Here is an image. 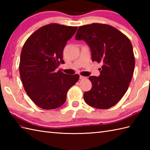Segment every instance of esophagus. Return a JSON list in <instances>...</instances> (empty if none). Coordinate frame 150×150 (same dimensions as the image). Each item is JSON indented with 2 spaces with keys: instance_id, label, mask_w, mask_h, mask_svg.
Here are the masks:
<instances>
[{
  "instance_id": "obj_1",
  "label": "esophagus",
  "mask_w": 150,
  "mask_h": 150,
  "mask_svg": "<svg viewBox=\"0 0 150 150\" xmlns=\"http://www.w3.org/2000/svg\"><path fill=\"white\" fill-rule=\"evenodd\" d=\"M86 79V77H84V76L80 75V79H81V80H83V79Z\"/></svg>"
}]
</instances>
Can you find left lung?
Listing matches in <instances>:
<instances>
[{"instance_id": "1", "label": "left lung", "mask_w": 150, "mask_h": 150, "mask_svg": "<svg viewBox=\"0 0 150 150\" xmlns=\"http://www.w3.org/2000/svg\"><path fill=\"white\" fill-rule=\"evenodd\" d=\"M76 40L90 46L92 61L103 64L99 77L90 76L91 89L84 93L86 103L98 109L115 106L128 90L135 68L129 39L110 25L93 23L79 28Z\"/></svg>"}]
</instances>
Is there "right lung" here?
<instances>
[{
  "label": "right lung",
  "instance_id": "obj_1",
  "mask_svg": "<svg viewBox=\"0 0 150 150\" xmlns=\"http://www.w3.org/2000/svg\"><path fill=\"white\" fill-rule=\"evenodd\" d=\"M77 30L56 23L40 28L25 42L19 73L27 95L37 106L53 110L63 105L67 91L79 79L56 69L64 64L63 50Z\"/></svg>",
  "mask_w": 150,
  "mask_h": 150
}]
</instances>
